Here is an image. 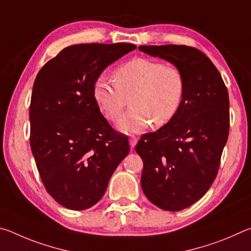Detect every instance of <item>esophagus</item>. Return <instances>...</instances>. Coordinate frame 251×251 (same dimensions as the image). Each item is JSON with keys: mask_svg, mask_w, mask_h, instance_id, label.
<instances>
[{"mask_svg": "<svg viewBox=\"0 0 251 251\" xmlns=\"http://www.w3.org/2000/svg\"><path fill=\"white\" fill-rule=\"evenodd\" d=\"M137 142H138V139L135 137V136H131V137L129 138V144H130V147L131 148H134L135 146H136V144H137Z\"/></svg>", "mask_w": 251, "mask_h": 251, "instance_id": "1", "label": "esophagus"}]
</instances>
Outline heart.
Wrapping results in <instances>:
<instances>
[{
	"label": "heart",
	"mask_w": 251,
	"mask_h": 251,
	"mask_svg": "<svg viewBox=\"0 0 251 251\" xmlns=\"http://www.w3.org/2000/svg\"><path fill=\"white\" fill-rule=\"evenodd\" d=\"M185 95V78L174 65L137 57L121 65L115 82L100 75L93 85V97L107 120L117 122L129 99L131 108L118 124L124 133H139L151 124L161 127L179 110Z\"/></svg>",
	"instance_id": "heart-1"
}]
</instances>
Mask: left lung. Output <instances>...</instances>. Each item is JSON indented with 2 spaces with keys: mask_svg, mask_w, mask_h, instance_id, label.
Wrapping results in <instances>:
<instances>
[{
  "mask_svg": "<svg viewBox=\"0 0 251 251\" xmlns=\"http://www.w3.org/2000/svg\"><path fill=\"white\" fill-rule=\"evenodd\" d=\"M142 52L181 71L185 95L173 120L144 134L135 150L144 168L145 196L164 210L199 201L217 176L229 133V97L222 75L201 50L186 45H142Z\"/></svg>",
  "mask_w": 251,
  "mask_h": 251,
  "instance_id": "obj_1",
  "label": "left lung"
}]
</instances>
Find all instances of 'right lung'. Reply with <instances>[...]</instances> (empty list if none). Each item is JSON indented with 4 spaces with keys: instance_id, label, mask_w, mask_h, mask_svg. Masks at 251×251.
<instances>
[{
    "instance_id": "obj_1",
    "label": "right lung",
    "mask_w": 251,
    "mask_h": 251,
    "mask_svg": "<svg viewBox=\"0 0 251 251\" xmlns=\"http://www.w3.org/2000/svg\"><path fill=\"white\" fill-rule=\"evenodd\" d=\"M134 44H76L42 67L33 85L29 144L48 193L73 210L94 206L129 152L128 138L114 130L93 97L106 67Z\"/></svg>"
}]
</instances>
